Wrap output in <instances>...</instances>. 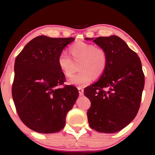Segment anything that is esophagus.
Here are the masks:
<instances>
[{
    "label": "esophagus",
    "mask_w": 155,
    "mask_h": 155,
    "mask_svg": "<svg viewBox=\"0 0 155 155\" xmlns=\"http://www.w3.org/2000/svg\"><path fill=\"white\" fill-rule=\"evenodd\" d=\"M78 92H79V95L80 96H83V92H84L83 89L81 88V87H78Z\"/></svg>",
    "instance_id": "obj_1"
}]
</instances>
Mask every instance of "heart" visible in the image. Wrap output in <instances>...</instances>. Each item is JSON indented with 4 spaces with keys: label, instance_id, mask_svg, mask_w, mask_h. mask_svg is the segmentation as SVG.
Instances as JSON below:
<instances>
[{
    "label": "heart",
    "instance_id": "heart-1",
    "mask_svg": "<svg viewBox=\"0 0 155 155\" xmlns=\"http://www.w3.org/2000/svg\"><path fill=\"white\" fill-rule=\"evenodd\" d=\"M72 59L79 61L80 72L70 78L68 83L83 87L90 83L94 78H100L107 69L108 57L105 50L93 44L79 41L69 48ZM60 70L67 77L74 73V63L68 53L61 52L57 57Z\"/></svg>",
    "mask_w": 155,
    "mask_h": 155
}]
</instances>
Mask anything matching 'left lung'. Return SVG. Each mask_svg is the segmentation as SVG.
I'll use <instances>...</instances> for the list:
<instances>
[{
	"instance_id": "8db88e82",
	"label": "left lung",
	"mask_w": 155,
	"mask_h": 155,
	"mask_svg": "<svg viewBox=\"0 0 155 155\" xmlns=\"http://www.w3.org/2000/svg\"><path fill=\"white\" fill-rule=\"evenodd\" d=\"M85 39L103 48L108 57L104 74L84 90L91 102L89 124L98 132L116 133L133 121L140 109L145 81L140 59L118 36Z\"/></svg>"
}]
</instances>
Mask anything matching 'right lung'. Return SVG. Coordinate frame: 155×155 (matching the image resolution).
Masks as SVG:
<instances>
[{
	"instance_id": "right-lung-1",
	"label": "right lung",
	"mask_w": 155,
	"mask_h": 155,
	"mask_svg": "<svg viewBox=\"0 0 155 155\" xmlns=\"http://www.w3.org/2000/svg\"><path fill=\"white\" fill-rule=\"evenodd\" d=\"M74 38L38 36L17 56L12 97L18 116L30 129L54 133L64 128L68 112L78 96L77 87L59 86L65 81L57 57Z\"/></svg>"
}]
</instances>
